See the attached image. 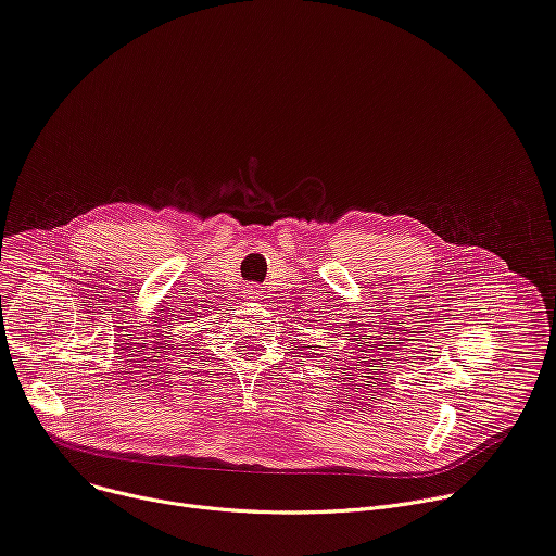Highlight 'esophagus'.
Masks as SVG:
<instances>
[{
	"mask_svg": "<svg viewBox=\"0 0 556 556\" xmlns=\"http://www.w3.org/2000/svg\"><path fill=\"white\" fill-rule=\"evenodd\" d=\"M261 289H258V285H244V298H250V300H258L261 298Z\"/></svg>",
	"mask_w": 556,
	"mask_h": 556,
	"instance_id": "esophagus-1",
	"label": "esophagus"
}]
</instances>
